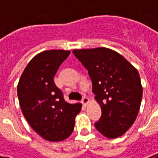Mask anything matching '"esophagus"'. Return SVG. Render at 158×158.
Wrapping results in <instances>:
<instances>
[{
	"label": "esophagus",
	"mask_w": 158,
	"mask_h": 158,
	"mask_svg": "<svg viewBox=\"0 0 158 158\" xmlns=\"http://www.w3.org/2000/svg\"><path fill=\"white\" fill-rule=\"evenodd\" d=\"M82 102H83V104H84V105H85V106L88 105L89 102V99L87 97H84V98H83V100H82Z\"/></svg>",
	"instance_id": "34e87169"
}]
</instances>
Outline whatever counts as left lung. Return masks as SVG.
<instances>
[{
	"instance_id": "left-lung-1",
	"label": "left lung",
	"mask_w": 158,
	"mask_h": 158,
	"mask_svg": "<svg viewBox=\"0 0 158 158\" xmlns=\"http://www.w3.org/2000/svg\"><path fill=\"white\" fill-rule=\"evenodd\" d=\"M88 69L102 116L95 127L109 139L121 136L135 123L143 87L136 68L125 57L106 48L73 50Z\"/></svg>"
}]
</instances>
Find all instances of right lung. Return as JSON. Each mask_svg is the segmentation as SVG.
Returning <instances> with one entry per match:
<instances>
[{
  "instance_id": "1",
  "label": "right lung",
  "mask_w": 158,
  "mask_h": 158,
  "mask_svg": "<svg viewBox=\"0 0 158 158\" xmlns=\"http://www.w3.org/2000/svg\"><path fill=\"white\" fill-rule=\"evenodd\" d=\"M69 51L49 50L38 53L28 62L17 86L23 116L44 139L60 142L69 137L74 128L81 103H68L53 78Z\"/></svg>"
}]
</instances>
